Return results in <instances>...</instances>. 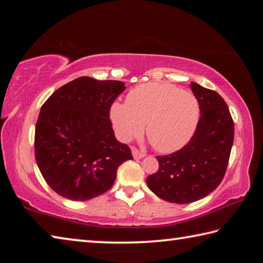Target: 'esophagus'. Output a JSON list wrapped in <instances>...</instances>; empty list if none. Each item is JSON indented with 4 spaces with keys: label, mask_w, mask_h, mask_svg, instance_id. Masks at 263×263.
<instances>
[{
    "label": "esophagus",
    "mask_w": 263,
    "mask_h": 263,
    "mask_svg": "<svg viewBox=\"0 0 263 263\" xmlns=\"http://www.w3.org/2000/svg\"><path fill=\"white\" fill-rule=\"evenodd\" d=\"M132 155L135 159H142L146 154L144 152H140V151L136 147H132Z\"/></svg>",
    "instance_id": "esophagus-1"
}]
</instances>
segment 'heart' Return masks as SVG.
<instances>
[{"instance_id":"b5f03b06","label":"heart","mask_w":263,"mask_h":263,"mask_svg":"<svg viewBox=\"0 0 263 263\" xmlns=\"http://www.w3.org/2000/svg\"><path fill=\"white\" fill-rule=\"evenodd\" d=\"M201 106L193 92L169 83H144L128 92L125 103L111 105L110 118L123 141L146 133L159 152L172 153L190 140Z\"/></svg>"}]
</instances>
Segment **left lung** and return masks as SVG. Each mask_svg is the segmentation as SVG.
<instances>
[{
	"mask_svg": "<svg viewBox=\"0 0 263 263\" xmlns=\"http://www.w3.org/2000/svg\"><path fill=\"white\" fill-rule=\"evenodd\" d=\"M201 106V118L190 141L169 155L157 157L159 169L147 177L158 197L177 204L198 201L220 184L228 168L234 123L218 92L191 82Z\"/></svg>",
	"mask_w": 263,
	"mask_h": 263,
	"instance_id": "8db88e82",
	"label": "left lung"
}]
</instances>
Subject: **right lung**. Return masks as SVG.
Wrapping results in <instances>:
<instances>
[{
    "label": "right lung",
    "mask_w": 263,
    "mask_h": 263,
    "mask_svg": "<svg viewBox=\"0 0 263 263\" xmlns=\"http://www.w3.org/2000/svg\"><path fill=\"white\" fill-rule=\"evenodd\" d=\"M122 81L81 77L43 104L34 132L35 161L47 184L72 201H88L112 186L117 169L132 159L115 137L110 106Z\"/></svg>",
    "instance_id": "right-lung-1"
}]
</instances>
